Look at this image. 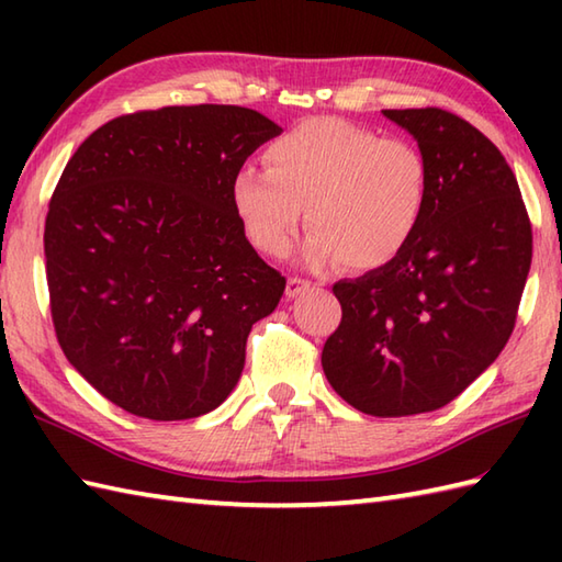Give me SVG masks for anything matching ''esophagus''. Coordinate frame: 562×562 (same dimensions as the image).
Returning <instances> with one entry per match:
<instances>
[{
  "mask_svg": "<svg viewBox=\"0 0 562 562\" xmlns=\"http://www.w3.org/2000/svg\"><path fill=\"white\" fill-rule=\"evenodd\" d=\"M312 290V280H304V278H296V274H292V278L288 280V296H300L302 292Z\"/></svg>",
  "mask_w": 562,
  "mask_h": 562,
  "instance_id": "obj_1",
  "label": "esophagus"
}]
</instances>
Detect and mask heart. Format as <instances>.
<instances>
[{
	"label": "heart",
	"mask_w": 562,
	"mask_h": 562,
	"mask_svg": "<svg viewBox=\"0 0 562 562\" xmlns=\"http://www.w3.org/2000/svg\"><path fill=\"white\" fill-rule=\"evenodd\" d=\"M232 202L260 254H288L304 222L312 266L376 270L396 260L420 229L429 205V164L403 137L340 117H312L266 149V171L241 169Z\"/></svg>",
	"instance_id": "heart-1"
}]
</instances>
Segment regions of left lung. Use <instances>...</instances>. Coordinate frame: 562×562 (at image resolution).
<instances>
[{
    "mask_svg": "<svg viewBox=\"0 0 562 562\" xmlns=\"http://www.w3.org/2000/svg\"><path fill=\"white\" fill-rule=\"evenodd\" d=\"M429 164V205L389 266L333 284L342 318L321 364L352 408L376 417L437 411L479 379L517 324L531 222L503 154L441 109L384 111Z\"/></svg>",
    "mask_w": 562,
    "mask_h": 562,
    "instance_id": "obj_1",
    "label": "left lung"
}]
</instances>
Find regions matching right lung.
<instances>
[{"instance_id": "add662e5", "label": "right lung", "mask_w": 562, "mask_h": 562, "mask_svg": "<svg viewBox=\"0 0 562 562\" xmlns=\"http://www.w3.org/2000/svg\"><path fill=\"white\" fill-rule=\"evenodd\" d=\"M282 127L241 105L113 117L71 154L45 217L55 336L103 398L188 420L229 396L256 321L288 280L232 202L244 161Z\"/></svg>"}]
</instances>
